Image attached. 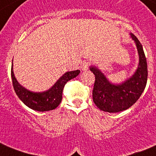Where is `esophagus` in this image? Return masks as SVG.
I'll list each match as a JSON object with an SVG mask.
<instances>
[{
  "label": "esophagus",
  "instance_id": "obj_1",
  "mask_svg": "<svg viewBox=\"0 0 156 156\" xmlns=\"http://www.w3.org/2000/svg\"><path fill=\"white\" fill-rule=\"evenodd\" d=\"M90 63H89V62L87 61H85L83 62V63L82 64V66H81V69H82L83 71H87V69H89V66H90Z\"/></svg>",
  "mask_w": 156,
  "mask_h": 156
}]
</instances>
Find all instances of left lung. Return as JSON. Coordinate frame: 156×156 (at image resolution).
Segmentation results:
<instances>
[{
    "mask_svg": "<svg viewBox=\"0 0 156 156\" xmlns=\"http://www.w3.org/2000/svg\"><path fill=\"white\" fill-rule=\"evenodd\" d=\"M139 53V65L131 77L119 84L109 82L106 76L96 66L90 69L95 75L93 99L100 110L108 112H119L131 107L146 88L148 77L147 62L143 48L133 34L130 33Z\"/></svg>",
    "mask_w": 156,
    "mask_h": 156,
    "instance_id": "obj_1",
    "label": "left lung"
}]
</instances>
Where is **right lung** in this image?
Returning <instances> with one entry per match:
<instances>
[{
	"instance_id": "1",
	"label": "right lung",
	"mask_w": 156,
	"mask_h": 156,
	"mask_svg": "<svg viewBox=\"0 0 156 156\" xmlns=\"http://www.w3.org/2000/svg\"><path fill=\"white\" fill-rule=\"evenodd\" d=\"M80 71L74 70L65 73L53 87L44 92H32L20 85L16 79L13 70V60L11 66V78L14 91L19 99L30 109L39 112L53 110L60 105L62 100V93L65 84L79 75Z\"/></svg>"
}]
</instances>
